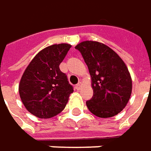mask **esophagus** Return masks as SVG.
<instances>
[{
	"mask_svg": "<svg viewBox=\"0 0 151 151\" xmlns=\"http://www.w3.org/2000/svg\"><path fill=\"white\" fill-rule=\"evenodd\" d=\"M82 86H83V83H82L81 82L80 83H78L76 85V89H77V90H80L81 88H82Z\"/></svg>",
	"mask_w": 151,
	"mask_h": 151,
	"instance_id": "34e87169",
	"label": "esophagus"
}]
</instances>
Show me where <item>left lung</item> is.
<instances>
[{
    "mask_svg": "<svg viewBox=\"0 0 151 151\" xmlns=\"http://www.w3.org/2000/svg\"><path fill=\"white\" fill-rule=\"evenodd\" d=\"M81 52L91 76L93 96L86 102L92 114L100 118L118 114L126 106L132 93L127 66L107 45L84 41L75 47Z\"/></svg>",
    "mask_w": 151,
    "mask_h": 151,
    "instance_id": "1",
    "label": "left lung"
}]
</instances>
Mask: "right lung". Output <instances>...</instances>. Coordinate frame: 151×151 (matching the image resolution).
<instances>
[{"instance_id":"add662e5","label":"right lung","mask_w":151,"mask_h":151,"mask_svg":"<svg viewBox=\"0 0 151 151\" xmlns=\"http://www.w3.org/2000/svg\"><path fill=\"white\" fill-rule=\"evenodd\" d=\"M72 47L68 43L51 45L31 61L19 83V94L25 108L40 119L58 115L73 92L60 63Z\"/></svg>"}]
</instances>
